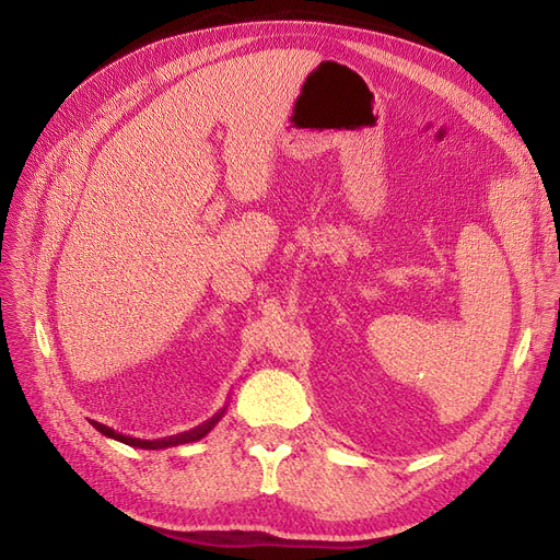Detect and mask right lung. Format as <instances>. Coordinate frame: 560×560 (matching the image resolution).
Instances as JSON below:
<instances>
[{
	"instance_id": "right-lung-1",
	"label": "right lung",
	"mask_w": 560,
	"mask_h": 560,
	"mask_svg": "<svg viewBox=\"0 0 560 560\" xmlns=\"http://www.w3.org/2000/svg\"><path fill=\"white\" fill-rule=\"evenodd\" d=\"M226 413V406L220 408L218 413L213 418H209L206 422H201L199 427L190 429V431H184V433H176V435H167V438H159V440H140V438H131V435H125V433H117L113 431L110 427L106 424H100V422H93V427L104 433L106 438H113V440H120V443L129 445V447H140V450H165V447H176V445H186V443H197V440H201L206 433H209L220 420L222 416Z\"/></svg>"
}]
</instances>
